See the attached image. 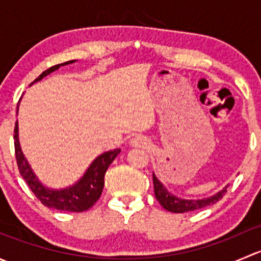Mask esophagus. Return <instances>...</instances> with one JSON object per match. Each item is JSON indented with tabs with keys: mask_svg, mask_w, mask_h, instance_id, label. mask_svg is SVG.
<instances>
[{
	"mask_svg": "<svg viewBox=\"0 0 261 261\" xmlns=\"http://www.w3.org/2000/svg\"><path fill=\"white\" fill-rule=\"evenodd\" d=\"M131 145L138 146V147H146L147 145H149V141H147V139L145 138V136L138 135V136H135V138L131 139Z\"/></svg>",
	"mask_w": 261,
	"mask_h": 261,
	"instance_id": "esophagus-1",
	"label": "esophagus"
}]
</instances>
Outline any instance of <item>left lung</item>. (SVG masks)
<instances>
[{
  "label": "left lung",
  "mask_w": 261,
  "mask_h": 261,
  "mask_svg": "<svg viewBox=\"0 0 261 261\" xmlns=\"http://www.w3.org/2000/svg\"><path fill=\"white\" fill-rule=\"evenodd\" d=\"M152 183H154L155 197H156L159 203L163 206V208L174 213L196 211V210L211 206V204L216 203L217 201H220V199L222 198L223 194L227 192V187H225L222 191L218 192V193L215 194V196L210 197V198L198 199V201H191V199H180L178 198V197L170 194L169 192L163 187V184L158 180V178L155 177V174H152Z\"/></svg>",
  "instance_id": "8db88e82"
}]
</instances>
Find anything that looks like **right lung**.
<instances>
[{"instance_id": "1", "label": "right lung", "mask_w": 261, "mask_h": 261, "mask_svg": "<svg viewBox=\"0 0 261 261\" xmlns=\"http://www.w3.org/2000/svg\"><path fill=\"white\" fill-rule=\"evenodd\" d=\"M74 60H69V62L62 63V64H57L50 67L45 72L41 73L36 81L43 80L45 75L50 74L51 72L57 70L60 65L69 64ZM18 110V103H17ZM14 140H15V155H16V162L18 170H20L21 177L25 179L28 186L35 194L36 198L41 202L45 207L49 208L59 210V211H67V212H83L91 208L94 203L101 197L102 191H103L105 186V174L107 172V168L110 167L115 158L120 154V149H115L112 151H106L105 154L99 155L94 162L92 163L91 167L83 175V178L69 188L60 189V191H53L48 189L38 180V178L34 175L33 170H31L30 165L26 162L25 156L21 151L20 144H18L17 139V123L15 126L14 130Z\"/></svg>"}]
</instances>
